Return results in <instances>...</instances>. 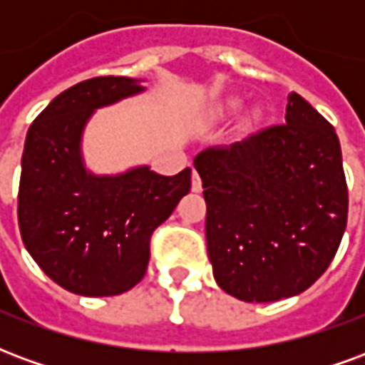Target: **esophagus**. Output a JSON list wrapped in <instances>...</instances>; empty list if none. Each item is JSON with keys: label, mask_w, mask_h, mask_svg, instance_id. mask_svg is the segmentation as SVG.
<instances>
[{"label": "esophagus", "mask_w": 365, "mask_h": 365, "mask_svg": "<svg viewBox=\"0 0 365 365\" xmlns=\"http://www.w3.org/2000/svg\"><path fill=\"white\" fill-rule=\"evenodd\" d=\"M191 190L195 191V193L203 190V183H201V178H199L197 172H193V175H191Z\"/></svg>", "instance_id": "obj_1"}]
</instances>
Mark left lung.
Masks as SVG:
<instances>
[{
    "mask_svg": "<svg viewBox=\"0 0 365 365\" xmlns=\"http://www.w3.org/2000/svg\"><path fill=\"white\" fill-rule=\"evenodd\" d=\"M215 282L246 303L303 293L336 254L348 219L334 127L291 91L285 123L199 152Z\"/></svg>",
    "mask_w": 365,
    "mask_h": 365,
    "instance_id": "8db88e82",
    "label": "left lung"
}]
</instances>
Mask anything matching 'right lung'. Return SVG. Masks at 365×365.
Wrapping results in <instances>:
<instances>
[{
	"label": "right lung",
	"instance_id": "add662e5",
	"mask_svg": "<svg viewBox=\"0 0 365 365\" xmlns=\"http://www.w3.org/2000/svg\"><path fill=\"white\" fill-rule=\"evenodd\" d=\"M144 91L140 80L99 76L62 91L29 128L21 158L19 230L38 268L60 287L107 297L146 274L150 237L190 193L191 168L160 175L148 166L96 175L82 135L96 109Z\"/></svg>",
	"mask_w": 365,
	"mask_h": 365
}]
</instances>
